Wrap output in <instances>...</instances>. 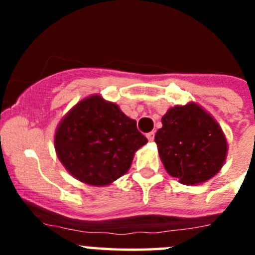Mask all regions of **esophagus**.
Segmentation results:
<instances>
[{"mask_svg":"<svg viewBox=\"0 0 255 255\" xmlns=\"http://www.w3.org/2000/svg\"><path fill=\"white\" fill-rule=\"evenodd\" d=\"M147 138H148V140H149V141H153V139H154V131L148 132Z\"/></svg>","mask_w":255,"mask_h":255,"instance_id":"obj_1","label":"esophagus"}]
</instances>
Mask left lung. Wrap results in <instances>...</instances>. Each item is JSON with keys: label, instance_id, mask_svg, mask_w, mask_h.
Masks as SVG:
<instances>
[{"label": "left lung", "instance_id": "obj_1", "mask_svg": "<svg viewBox=\"0 0 255 255\" xmlns=\"http://www.w3.org/2000/svg\"><path fill=\"white\" fill-rule=\"evenodd\" d=\"M154 141L168 175L184 185H198L216 176L229 149L220 124L194 102L170 108Z\"/></svg>", "mask_w": 255, "mask_h": 255}]
</instances>
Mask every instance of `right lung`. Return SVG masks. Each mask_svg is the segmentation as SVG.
<instances>
[{"label":"right lung","instance_id":"right-lung-1","mask_svg":"<svg viewBox=\"0 0 255 255\" xmlns=\"http://www.w3.org/2000/svg\"><path fill=\"white\" fill-rule=\"evenodd\" d=\"M136 121L100 94L76 103L58 124L55 149L67 172L92 186L110 185L129 171L147 144Z\"/></svg>","mask_w":255,"mask_h":255}]
</instances>
